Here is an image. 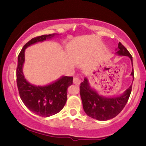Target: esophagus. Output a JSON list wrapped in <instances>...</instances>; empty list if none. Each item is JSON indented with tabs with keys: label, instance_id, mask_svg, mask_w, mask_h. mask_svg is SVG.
I'll return each instance as SVG.
<instances>
[{
	"label": "esophagus",
	"instance_id": "obj_1",
	"mask_svg": "<svg viewBox=\"0 0 146 146\" xmlns=\"http://www.w3.org/2000/svg\"><path fill=\"white\" fill-rule=\"evenodd\" d=\"M80 82H81V80H80V79L78 78V77H75V78H73V83H74L75 84L79 85Z\"/></svg>",
	"mask_w": 146,
	"mask_h": 146
}]
</instances>
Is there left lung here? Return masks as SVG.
Segmentation results:
<instances>
[{"instance_id": "obj_1", "label": "left lung", "mask_w": 146, "mask_h": 146, "mask_svg": "<svg viewBox=\"0 0 146 146\" xmlns=\"http://www.w3.org/2000/svg\"><path fill=\"white\" fill-rule=\"evenodd\" d=\"M119 56H128L132 63V57L126 48L119 42L116 52ZM131 75L134 78L132 69ZM80 96L82 101L83 108L88 116L100 121H106L119 115L128 102L132 90V85L121 95L115 98H105L92 89L86 78L80 84Z\"/></svg>"}]
</instances>
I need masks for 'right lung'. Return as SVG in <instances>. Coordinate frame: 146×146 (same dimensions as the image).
I'll list each match as a JSON object with an SVG mask.
<instances>
[{
  "instance_id": "obj_1",
  "label": "right lung",
  "mask_w": 146,
  "mask_h": 146,
  "mask_svg": "<svg viewBox=\"0 0 146 146\" xmlns=\"http://www.w3.org/2000/svg\"><path fill=\"white\" fill-rule=\"evenodd\" d=\"M55 35H42L32 38L24 45L18 56L16 82L20 97L28 109L41 117L51 116L64 108L67 100V88L73 84V77L62 76L44 86L31 84L27 81L23 72L25 51L30 45L50 39Z\"/></svg>"
}]
</instances>
